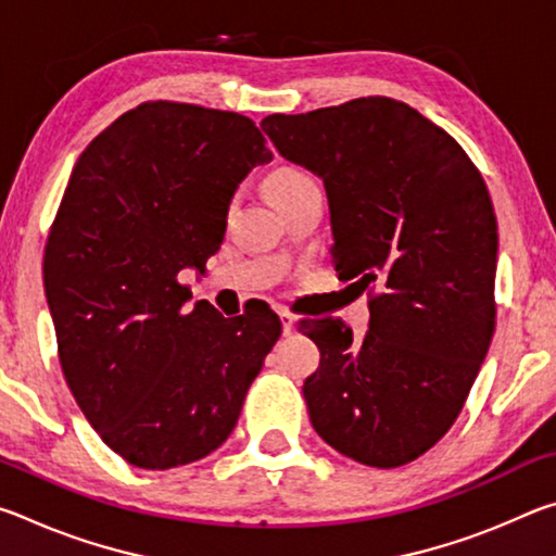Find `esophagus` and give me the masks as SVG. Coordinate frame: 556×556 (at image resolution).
<instances>
[{
  "mask_svg": "<svg viewBox=\"0 0 556 556\" xmlns=\"http://www.w3.org/2000/svg\"><path fill=\"white\" fill-rule=\"evenodd\" d=\"M279 318H281V331H285V336L294 331V316L289 312H279Z\"/></svg>",
  "mask_w": 556,
  "mask_h": 556,
  "instance_id": "34e87169",
  "label": "esophagus"
}]
</instances>
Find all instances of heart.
<instances>
[{"instance_id": "obj_1", "label": "heart", "mask_w": 556, "mask_h": 556, "mask_svg": "<svg viewBox=\"0 0 556 556\" xmlns=\"http://www.w3.org/2000/svg\"><path fill=\"white\" fill-rule=\"evenodd\" d=\"M308 184H314V178L306 172H301L296 166H279L267 178V191L271 195V201H281L287 195L296 193L299 188H304Z\"/></svg>"}]
</instances>
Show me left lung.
I'll use <instances>...</instances> for the list:
<instances>
[{"label": "left lung", "instance_id": "1", "mask_svg": "<svg viewBox=\"0 0 556 556\" xmlns=\"http://www.w3.org/2000/svg\"><path fill=\"white\" fill-rule=\"evenodd\" d=\"M277 152L324 178L336 271L368 289L370 328L301 321L321 351L304 382L316 434L343 456L397 468L464 409L495 331L497 223L454 137L392 98L269 115Z\"/></svg>", "mask_w": 556, "mask_h": 556}]
</instances>
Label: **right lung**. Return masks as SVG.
<instances>
[{
    "instance_id": "1",
    "label": "right lung",
    "mask_w": 556,
    "mask_h": 556,
    "mask_svg": "<svg viewBox=\"0 0 556 556\" xmlns=\"http://www.w3.org/2000/svg\"><path fill=\"white\" fill-rule=\"evenodd\" d=\"M265 144L238 112L154 100L73 166L46 242V299L75 402L131 466L166 470L218 448L281 333L267 308H188L178 281L220 248L235 188L271 159Z\"/></svg>"
}]
</instances>
